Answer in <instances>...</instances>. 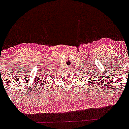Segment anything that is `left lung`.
Masks as SVG:
<instances>
[{"label":"left lung","instance_id":"1","mask_svg":"<svg viewBox=\"0 0 129 129\" xmlns=\"http://www.w3.org/2000/svg\"><path fill=\"white\" fill-rule=\"evenodd\" d=\"M83 77H84V76H83ZM90 77V76H88V77ZM91 79H92V78H91ZM90 81V80H89V81ZM89 81H88V82H89ZM87 83H88V82H87Z\"/></svg>","mask_w":129,"mask_h":129}]
</instances>
